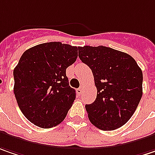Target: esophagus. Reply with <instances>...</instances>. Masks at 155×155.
I'll return each instance as SVG.
<instances>
[{"mask_svg": "<svg viewBox=\"0 0 155 155\" xmlns=\"http://www.w3.org/2000/svg\"><path fill=\"white\" fill-rule=\"evenodd\" d=\"M82 90H83V87H80L79 88L77 89V92L79 93V94H81L82 93Z\"/></svg>", "mask_w": 155, "mask_h": 155, "instance_id": "obj_1", "label": "esophagus"}]
</instances>
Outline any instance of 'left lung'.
Instances as JSON below:
<instances>
[{
	"mask_svg": "<svg viewBox=\"0 0 155 155\" xmlns=\"http://www.w3.org/2000/svg\"><path fill=\"white\" fill-rule=\"evenodd\" d=\"M79 58L94 75L97 95L86 104L89 121L103 131H113L128 122L142 96L143 74L129 54L99 45L78 47Z\"/></svg>",
	"mask_w": 155,
	"mask_h": 155,
	"instance_id": "1",
	"label": "left lung"
}]
</instances>
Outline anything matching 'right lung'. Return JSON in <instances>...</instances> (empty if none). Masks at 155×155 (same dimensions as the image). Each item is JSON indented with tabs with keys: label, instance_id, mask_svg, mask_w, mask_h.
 <instances>
[{
	"label": "right lung",
	"instance_id": "add662e5",
	"mask_svg": "<svg viewBox=\"0 0 155 155\" xmlns=\"http://www.w3.org/2000/svg\"><path fill=\"white\" fill-rule=\"evenodd\" d=\"M78 57V48L60 42L26 50L14 72V94L24 117L41 128L58 125L75 100L66 69Z\"/></svg>",
	"mask_w": 155,
	"mask_h": 155
}]
</instances>
